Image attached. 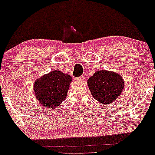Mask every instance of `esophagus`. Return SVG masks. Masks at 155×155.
<instances>
[{
  "instance_id": "34e87169",
  "label": "esophagus",
  "mask_w": 155,
  "mask_h": 155,
  "mask_svg": "<svg viewBox=\"0 0 155 155\" xmlns=\"http://www.w3.org/2000/svg\"><path fill=\"white\" fill-rule=\"evenodd\" d=\"M84 78H85V76H79V77H76V81H83L84 80Z\"/></svg>"
}]
</instances>
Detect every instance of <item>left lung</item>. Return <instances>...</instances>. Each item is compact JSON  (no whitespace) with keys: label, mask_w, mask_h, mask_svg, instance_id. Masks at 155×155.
Instances as JSON below:
<instances>
[{"label":"left lung","mask_w":155,"mask_h":155,"mask_svg":"<svg viewBox=\"0 0 155 155\" xmlns=\"http://www.w3.org/2000/svg\"><path fill=\"white\" fill-rule=\"evenodd\" d=\"M87 85L94 99L103 104H109L121 94L124 81L117 73L101 70L89 78Z\"/></svg>","instance_id":"8db88e82"}]
</instances>
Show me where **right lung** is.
<instances>
[{"label":"right lung","instance_id":"1","mask_svg":"<svg viewBox=\"0 0 155 155\" xmlns=\"http://www.w3.org/2000/svg\"><path fill=\"white\" fill-rule=\"evenodd\" d=\"M71 81L70 75L58 70L50 72L35 81L36 97L48 109H54L66 98Z\"/></svg>","mask_w":155,"mask_h":155}]
</instances>
